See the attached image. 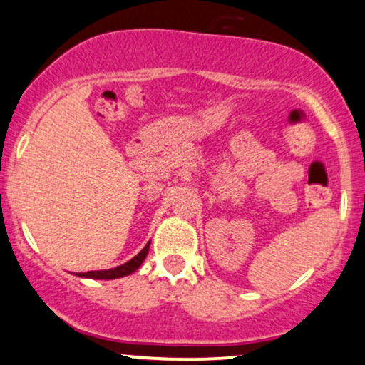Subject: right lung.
I'll return each instance as SVG.
<instances>
[{"instance_id":"right-lung-1","label":"right lung","mask_w":365,"mask_h":365,"mask_svg":"<svg viewBox=\"0 0 365 365\" xmlns=\"http://www.w3.org/2000/svg\"><path fill=\"white\" fill-rule=\"evenodd\" d=\"M148 245H150V242L143 247V249L138 252L137 255L132 260H128V262L118 265V267L115 269H106V271H89V272H79L78 276L81 277H89V279H116V277H123V276H128V274H132L137 271L138 267H140L143 260H145L147 254H148Z\"/></svg>"}]
</instances>
